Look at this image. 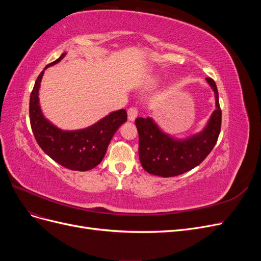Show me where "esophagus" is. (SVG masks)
<instances>
[{
	"mask_svg": "<svg viewBox=\"0 0 261 261\" xmlns=\"http://www.w3.org/2000/svg\"><path fill=\"white\" fill-rule=\"evenodd\" d=\"M138 115V110L136 107H130L127 110V116H128V120L129 121H135V118Z\"/></svg>",
	"mask_w": 261,
	"mask_h": 261,
	"instance_id": "34e87169",
	"label": "esophagus"
}]
</instances>
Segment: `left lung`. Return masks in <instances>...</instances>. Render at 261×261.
<instances>
[{
  "instance_id": "left-lung-1",
  "label": "left lung",
  "mask_w": 261,
  "mask_h": 261,
  "mask_svg": "<svg viewBox=\"0 0 261 261\" xmlns=\"http://www.w3.org/2000/svg\"><path fill=\"white\" fill-rule=\"evenodd\" d=\"M207 82L216 96L217 109L200 134L186 140H175L164 134L150 117H137L139 135V160L150 174L163 177L176 176L199 165L216 146L221 130L222 111L219 103L217 85L212 78Z\"/></svg>"
}]
</instances>
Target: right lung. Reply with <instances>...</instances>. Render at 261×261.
<instances>
[{
	"instance_id": "add662e5",
	"label": "right lung",
	"mask_w": 261,
	"mask_h": 261,
	"mask_svg": "<svg viewBox=\"0 0 261 261\" xmlns=\"http://www.w3.org/2000/svg\"><path fill=\"white\" fill-rule=\"evenodd\" d=\"M65 53L50 63L57 64ZM43 70L39 74L30 94L29 118L31 129L38 145L51 159L73 171H88L102 161L107 148L117 128L127 120L124 109L110 113L90 127L80 130H62L43 117L39 107L38 91Z\"/></svg>"
}]
</instances>
